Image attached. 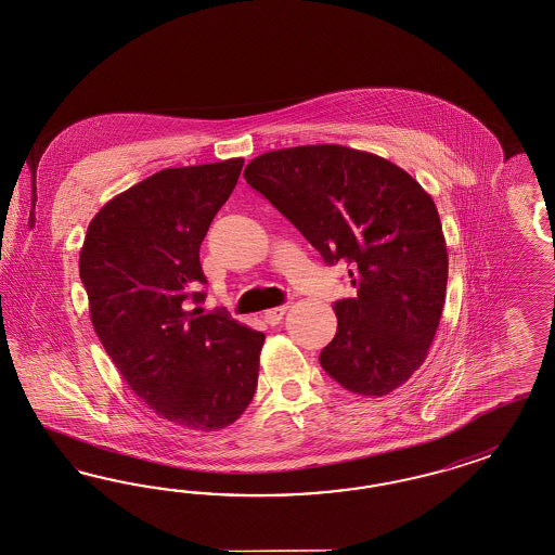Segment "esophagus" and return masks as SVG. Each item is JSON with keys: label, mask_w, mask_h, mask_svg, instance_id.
I'll list each match as a JSON object with an SVG mask.
<instances>
[{"label": "esophagus", "mask_w": 555, "mask_h": 555, "mask_svg": "<svg viewBox=\"0 0 555 555\" xmlns=\"http://www.w3.org/2000/svg\"><path fill=\"white\" fill-rule=\"evenodd\" d=\"M288 306L274 307V309H267L264 311V322L270 325L281 324V320L285 318Z\"/></svg>", "instance_id": "1"}]
</instances>
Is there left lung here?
<instances>
[{
  "label": "left lung",
  "instance_id": "1",
  "mask_svg": "<svg viewBox=\"0 0 555 555\" xmlns=\"http://www.w3.org/2000/svg\"><path fill=\"white\" fill-rule=\"evenodd\" d=\"M244 176L325 264L350 267L357 297L334 304L325 373L357 396L398 389L424 363L444 306L449 256L430 194L396 164L345 145L262 153Z\"/></svg>",
  "mask_w": 555,
  "mask_h": 555
}]
</instances>
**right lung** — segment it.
Segmentation results:
<instances>
[{
    "instance_id": "right-lung-1",
    "label": "right lung",
    "mask_w": 555,
    "mask_h": 555,
    "mask_svg": "<svg viewBox=\"0 0 555 555\" xmlns=\"http://www.w3.org/2000/svg\"><path fill=\"white\" fill-rule=\"evenodd\" d=\"M242 166L153 173L98 210L79 251L92 325L125 382L157 416L203 433L246 412L264 345L194 291L207 285L198 249Z\"/></svg>"
}]
</instances>
